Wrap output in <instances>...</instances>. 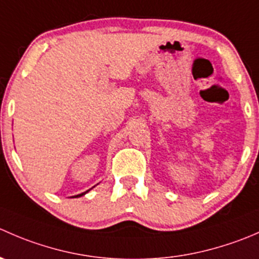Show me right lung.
Masks as SVG:
<instances>
[{
    "label": "right lung",
    "instance_id": "right-lung-1",
    "mask_svg": "<svg viewBox=\"0 0 259 259\" xmlns=\"http://www.w3.org/2000/svg\"><path fill=\"white\" fill-rule=\"evenodd\" d=\"M88 192H89V190H88ZM88 192H85V193H88ZM85 193H81V194H79V195H75V197H74V198H77V197H81V195H83V194H85Z\"/></svg>",
    "mask_w": 259,
    "mask_h": 259
}]
</instances>
